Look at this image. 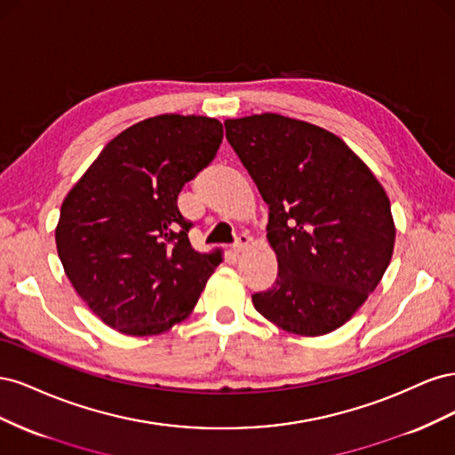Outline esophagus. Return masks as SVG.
<instances>
[{"label": "esophagus", "instance_id": "obj_1", "mask_svg": "<svg viewBox=\"0 0 455 455\" xmlns=\"http://www.w3.org/2000/svg\"><path fill=\"white\" fill-rule=\"evenodd\" d=\"M249 243H251V237L246 235V233H241V235L235 239V243H233V251L243 252L246 246H249Z\"/></svg>", "mask_w": 455, "mask_h": 455}]
</instances>
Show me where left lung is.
Instances as JSON below:
<instances>
[{
  "mask_svg": "<svg viewBox=\"0 0 455 455\" xmlns=\"http://www.w3.org/2000/svg\"><path fill=\"white\" fill-rule=\"evenodd\" d=\"M226 139L269 209L277 279L254 307L288 332L351 319L387 269L395 224L385 189L336 134L277 114L228 119Z\"/></svg>",
  "mask_w": 455,
  "mask_h": 455,
  "instance_id": "obj_1",
  "label": "left lung"
}]
</instances>
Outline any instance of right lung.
Returning a JSON list of instances; mask_svg holds the SVG:
<instances>
[{
	"mask_svg": "<svg viewBox=\"0 0 455 455\" xmlns=\"http://www.w3.org/2000/svg\"><path fill=\"white\" fill-rule=\"evenodd\" d=\"M222 139V123L211 117H149L116 136L66 196L59 258L108 326L161 334L196 307L222 258L191 249L194 222L178 194L209 167Z\"/></svg>",
	"mask_w": 455,
	"mask_h": 455,
	"instance_id": "add662e5",
	"label": "right lung"
}]
</instances>
